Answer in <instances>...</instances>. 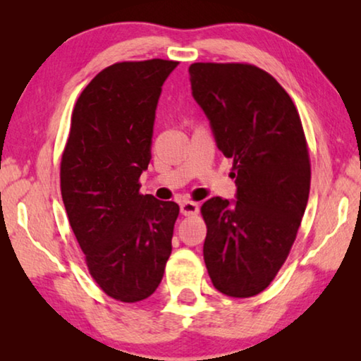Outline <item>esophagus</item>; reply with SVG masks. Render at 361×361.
Returning a JSON list of instances; mask_svg holds the SVG:
<instances>
[{"instance_id": "1", "label": "esophagus", "mask_w": 361, "mask_h": 361, "mask_svg": "<svg viewBox=\"0 0 361 361\" xmlns=\"http://www.w3.org/2000/svg\"><path fill=\"white\" fill-rule=\"evenodd\" d=\"M180 210L185 216H192V215H197L199 205L195 202H189V200H186V202H183L180 205Z\"/></svg>"}]
</instances>
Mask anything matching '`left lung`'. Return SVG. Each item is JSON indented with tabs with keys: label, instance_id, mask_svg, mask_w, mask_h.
<instances>
[{
	"label": "left lung",
	"instance_id": "8db88e82",
	"mask_svg": "<svg viewBox=\"0 0 361 361\" xmlns=\"http://www.w3.org/2000/svg\"><path fill=\"white\" fill-rule=\"evenodd\" d=\"M192 97L232 159L237 200L212 197L204 261L213 286L250 298L276 279L295 243L310 191L301 118L286 90L250 63H192Z\"/></svg>",
	"mask_w": 361,
	"mask_h": 361
}]
</instances>
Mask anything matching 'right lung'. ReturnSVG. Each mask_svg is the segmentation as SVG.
I'll list each match as a JSON object with an SVG mask.
<instances>
[{"label":"right lung","mask_w":361,"mask_h":361,"mask_svg":"<svg viewBox=\"0 0 361 361\" xmlns=\"http://www.w3.org/2000/svg\"><path fill=\"white\" fill-rule=\"evenodd\" d=\"M178 62L152 59L102 70L78 97L60 162L66 215L97 285L143 301L161 283L180 207L140 194L162 84Z\"/></svg>","instance_id":"right-lung-1"}]
</instances>
